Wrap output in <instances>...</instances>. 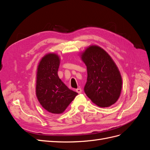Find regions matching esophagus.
<instances>
[{
    "label": "esophagus",
    "mask_w": 150,
    "mask_h": 150,
    "mask_svg": "<svg viewBox=\"0 0 150 150\" xmlns=\"http://www.w3.org/2000/svg\"><path fill=\"white\" fill-rule=\"evenodd\" d=\"M76 92L78 93H79V94H80V93H82V89H81V88H78V89H76Z\"/></svg>",
    "instance_id": "1"
}]
</instances>
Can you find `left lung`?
Wrapping results in <instances>:
<instances>
[{
	"mask_svg": "<svg viewBox=\"0 0 150 150\" xmlns=\"http://www.w3.org/2000/svg\"><path fill=\"white\" fill-rule=\"evenodd\" d=\"M87 67L88 78L84 91L99 107H108L118 99L122 79L115 63L109 54L96 46L89 47L82 54Z\"/></svg>",
	"mask_w": 150,
	"mask_h": 150,
	"instance_id": "obj_1",
	"label": "left lung"
}]
</instances>
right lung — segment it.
I'll use <instances>...</instances> for the list:
<instances>
[{
	"label": "right lung",
	"instance_id": "add662e5",
	"mask_svg": "<svg viewBox=\"0 0 150 150\" xmlns=\"http://www.w3.org/2000/svg\"><path fill=\"white\" fill-rule=\"evenodd\" d=\"M59 61L56 54H48L40 61L37 72V98L45 110L54 114L62 113L78 95L59 78Z\"/></svg>",
	"mask_w": 150,
	"mask_h": 150
}]
</instances>
